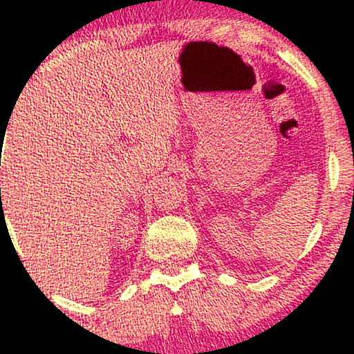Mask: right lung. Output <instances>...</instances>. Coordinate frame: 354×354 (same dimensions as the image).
Here are the masks:
<instances>
[{
  "instance_id": "add662e5",
  "label": "right lung",
  "mask_w": 354,
  "mask_h": 354,
  "mask_svg": "<svg viewBox=\"0 0 354 354\" xmlns=\"http://www.w3.org/2000/svg\"><path fill=\"white\" fill-rule=\"evenodd\" d=\"M0 191H1V189H0Z\"/></svg>"
}]
</instances>
